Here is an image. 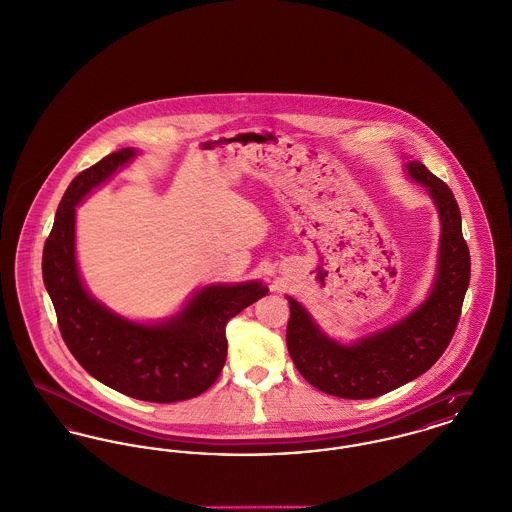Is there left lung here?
<instances>
[{
  "instance_id": "8db88e82",
  "label": "left lung",
  "mask_w": 512,
  "mask_h": 512,
  "mask_svg": "<svg viewBox=\"0 0 512 512\" xmlns=\"http://www.w3.org/2000/svg\"><path fill=\"white\" fill-rule=\"evenodd\" d=\"M404 158V174L427 191L441 222L427 296L398 321L350 342L329 336L300 301L286 296L290 358L309 385L338 398H375L423 375L447 350L468 290L470 253L454 195L420 160Z\"/></svg>"
}]
</instances>
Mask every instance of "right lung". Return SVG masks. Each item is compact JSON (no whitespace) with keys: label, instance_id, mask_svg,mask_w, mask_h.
Listing matches in <instances>:
<instances>
[{"label":"right lung","instance_id":"right-lung-1","mask_svg":"<svg viewBox=\"0 0 512 512\" xmlns=\"http://www.w3.org/2000/svg\"><path fill=\"white\" fill-rule=\"evenodd\" d=\"M137 154L112 152L69 183L44 245L42 276L61 336L83 369L125 396L168 404L199 396L218 379L228 352L226 323L269 288L261 280L207 284L158 321L129 319L92 296L77 263V207Z\"/></svg>","mask_w":512,"mask_h":512}]
</instances>
